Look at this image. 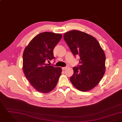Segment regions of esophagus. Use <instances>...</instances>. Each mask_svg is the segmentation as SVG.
<instances>
[{
    "mask_svg": "<svg viewBox=\"0 0 122 122\" xmlns=\"http://www.w3.org/2000/svg\"><path fill=\"white\" fill-rule=\"evenodd\" d=\"M66 68H67V67H62V69L63 70H66Z\"/></svg>",
    "mask_w": 122,
    "mask_h": 122,
    "instance_id": "34e87169",
    "label": "esophagus"
}]
</instances>
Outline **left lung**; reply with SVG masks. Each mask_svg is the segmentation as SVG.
<instances>
[{
	"instance_id": "8db88e82",
	"label": "left lung",
	"mask_w": 122,
	"mask_h": 122,
	"mask_svg": "<svg viewBox=\"0 0 122 122\" xmlns=\"http://www.w3.org/2000/svg\"><path fill=\"white\" fill-rule=\"evenodd\" d=\"M64 39L79 64L73 67L70 79L73 86L82 92L94 88L105 72L106 56L97 40L86 33L73 30L65 33Z\"/></svg>"
}]
</instances>
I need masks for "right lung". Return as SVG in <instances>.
<instances>
[{"instance_id": "add662e5", "label": "right lung", "mask_w": 122, "mask_h": 122, "mask_svg": "<svg viewBox=\"0 0 122 122\" xmlns=\"http://www.w3.org/2000/svg\"><path fill=\"white\" fill-rule=\"evenodd\" d=\"M60 34L41 33L25 48L23 53V71L26 78L37 91L48 93L56 86L62 72L61 67L47 64L55 59L53 49L62 39Z\"/></svg>"}]
</instances>
